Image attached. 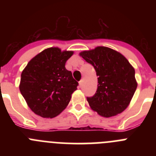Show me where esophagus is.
Returning a JSON list of instances; mask_svg holds the SVG:
<instances>
[{"label": "esophagus", "mask_w": 156, "mask_h": 156, "mask_svg": "<svg viewBox=\"0 0 156 156\" xmlns=\"http://www.w3.org/2000/svg\"><path fill=\"white\" fill-rule=\"evenodd\" d=\"M79 85H80V87H83V80H81L80 81Z\"/></svg>", "instance_id": "esophagus-1"}]
</instances>
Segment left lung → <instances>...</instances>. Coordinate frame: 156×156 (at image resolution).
Returning a JSON list of instances; mask_svg holds the SVG:
<instances>
[{
	"mask_svg": "<svg viewBox=\"0 0 156 156\" xmlns=\"http://www.w3.org/2000/svg\"><path fill=\"white\" fill-rule=\"evenodd\" d=\"M80 55L94 66L98 76L97 91L87 98L90 108L107 118L124 111L137 87L134 69L127 59L106 47H98Z\"/></svg>",
	"mask_w": 156,
	"mask_h": 156,
	"instance_id": "left-lung-1",
	"label": "left lung"
}]
</instances>
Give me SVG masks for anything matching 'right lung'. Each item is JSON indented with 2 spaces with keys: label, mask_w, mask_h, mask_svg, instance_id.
<instances>
[{
  "label": "right lung",
  "mask_w": 156,
  "mask_h": 156,
  "mask_svg": "<svg viewBox=\"0 0 156 156\" xmlns=\"http://www.w3.org/2000/svg\"><path fill=\"white\" fill-rule=\"evenodd\" d=\"M73 54L58 48H48L32 58L22 73L19 90L37 115L54 118L69 103L79 85L65 67Z\"/></svg>",
  "instance_id": "right-lung-1"
}]
</instances>
